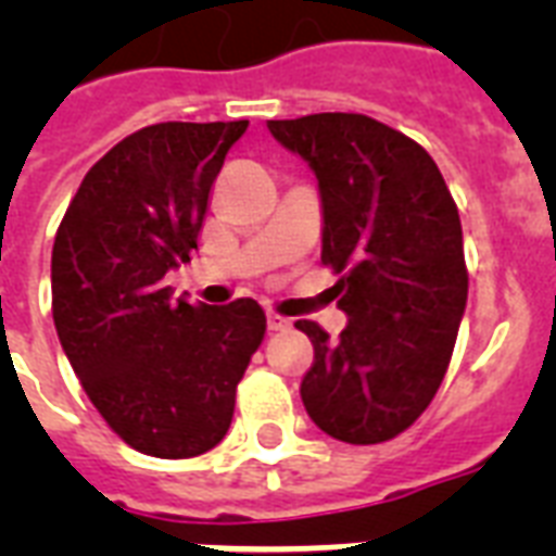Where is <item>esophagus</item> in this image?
<instances>
[{"instance_id": "esophagus-1", "label": "esophagus", "mask_w": 556, "mask_h": 556, "mask_svg": "<svg viewBox=\"0 0 556 556\" xmlns=\"http://www.w3.org/2000/svg\"><path fill=\"white\" fill-rule=\"evenodd\" d=\"M268 329L270 331H288L291 329V320L288 317H282V314H268Z\"/></svg>"}]
</instances>
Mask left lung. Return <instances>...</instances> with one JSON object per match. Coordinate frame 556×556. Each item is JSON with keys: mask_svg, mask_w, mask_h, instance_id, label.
<instances>
[{"mask_svg": "<svg viewBox=\"0 0 556 556\" xmlns=\"http://www.w3.org/2000/svg\"><path fill=\"white\" fill-rule=\"evenodd\" d=\"M314 169L323 201V265L346 312L340 340L296 320L314 343L305 413L346 444H380L430 406L467 305L462 222L424 147L352 112L268 121Z\"/></svg>", "mask_w": 556, "mask_h": 556, "instance_id": "obj_1", "label": "left lung"}]
</instances>
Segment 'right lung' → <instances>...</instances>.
<instances>
[{"label":"right lung","instance_id":"1","mask_svg":"<svg viewBox=\"0 0 556 556\" xmlns=\"http://www.w3.org/2000/svg\"><path fill=\"white\" fill-rule=\"evenodd\" d=\"M244 129L248 121L143 126L86 173L56 230V338L94 409L147 456L216 447L265 338L256 300L190 305L164 288L199 248L210 187Z\"/></svg>","mask_w":556,"mask_h":556}]
</instances>
